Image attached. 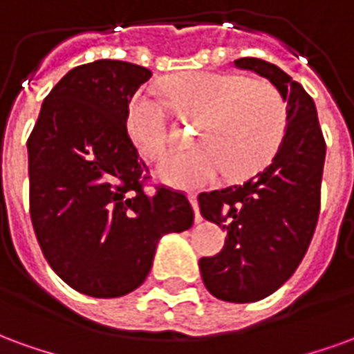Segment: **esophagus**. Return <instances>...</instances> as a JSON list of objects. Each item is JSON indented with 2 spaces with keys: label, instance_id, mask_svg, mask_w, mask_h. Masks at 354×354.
Masks as SVG:
<instances>
[{
  "label": "esophagus",
  "instance_id": "obj_1",
  "mask_svg": "<svg viewBox=\"0 0 354 354\" xmlns=\"http://www.w3.org/2000/svg\"><path fill=\"white\" fill-rule=\"evenodd\" d=\"M189 201H192L193 210H195V222L201 223L203 222V216L199 214V203H197V195H195V193H189Z\"/></svg>",
  "mask_w": 354,
  "mask_h": 354
}]
</instances>
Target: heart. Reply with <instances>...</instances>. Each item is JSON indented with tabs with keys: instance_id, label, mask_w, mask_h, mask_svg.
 <instances>
[{
	"instance_id": "obj_1",
	"label": "heart",
	"mask_w": 354,
	"mask_h": 354,
	"mask_svg": "<svg viewBox=\"0 0 354 354\" xmlns=\"http://www.w3.org/2000/svg\"><path fill=\"white\" fill-rule=\"evenodd\" d=\"M162 93L182 113L205 117L199 149L174 151L157 165L165 184L199 189L223 172L239 180L261 169L281 146L288 104L266 80L235 73L195 72L162 81ZM129 131L146 157H159L170 144L165 102L151 94L134 96L129 108Z\"/></svg>"
}]
</instances>
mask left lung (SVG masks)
Returning a JSON list of instances; mask_svg holds the SVG:
<instances>
[{
  "label": "left lung",
  "mask_w": 354,
  "mask_h": 354,
  "mask_svg": "<svg viewBox=\"0 0 354 354\" xmlns=\"http://www.w3.org/2000/svg\"><path fill=\"white\" fill-rule=\"evenodd\" d=\"M233 64L266 77L288 104V124L273 161L245 184L201 193V214L218 223L225 245L199 267L207 290L223 301L250 304L294 274L319 222L326 142L315 102L279 66L261 58Z\"/></svg>",
  "instance_id": "obj_1"
}]
</instances>
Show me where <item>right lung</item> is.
<instances>
[{
  "label": "right lung",
  "mask_w": 354,
  "mask_h": 354,
  "mask_svg": "<svg viewBox=\"0 0 354 354\" xmlns=\"http://www.w3.org/2000/svg\"><path fill=\"white\" fill-rule=\"evenodd\" d=\"M142 66H77L43 100L28 138L30 218L45 260L73 290L119 297L146 281L162 235L193 225L184 192L144 189L146 162L127 131Z\"/></svg>",
  "instance_id": "obj_1"
}]
</instances>
